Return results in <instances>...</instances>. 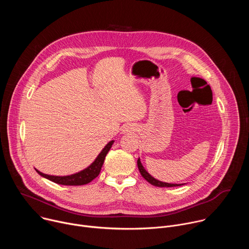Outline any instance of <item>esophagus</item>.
<instances>
[{"label": "esophagus", "mask_w": 249, "mask_h": 249, "mask_svg": "<svg viewBox=\"0 0 249 249\" xmlns=\"http://www.w3.org/2000/svg\"><path fill=\"white\" fill-rule=\"evenodd\" d=\"M134 132V127L131 125H125L122 128V133H133Z\"/></svg>", "instance_id": "obj_1"}]
</instances>
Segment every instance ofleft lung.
<instances>
[{"label": "left lung", "instance_id": "1", "mask_svg": "<svg viewBox=\"0 0 249 249\" xmlns=\"http://www.w3.org/2000/svg\"><path fill=\"white\" fill-rule=\"evenodd\" d=\"M137 163H138V168H139V170H140L142 176H143L144 178H145L149 183H151V184H153V185H155V186H158V187H176V186L184 185V184H181V183L177 184V183H167V182L160 181V180L156 179L155 177H153V176L145 169V167L143 166V164H142V162H141L140 158L138 159Z\"/></svg>", "mask_w": 249, "mask_h": 249}]
</instances>
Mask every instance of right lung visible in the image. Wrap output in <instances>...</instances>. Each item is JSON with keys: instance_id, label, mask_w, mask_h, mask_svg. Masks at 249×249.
Here are the masks:
<instances>
[{"instance_id": "add662e5", "label": "right lung", "mask_w": 249, "mask_h": 249, "mask_svg": "<svg viewBox=\"0 0 249 249\" xmlns=\"http://www.w3.org/2000/svg\"><path fill=\"white\" fill-rule=\"evenodd\" d=\"M114 143V141H110L109 143H107L102 151L98 154V156L96 157V159L93 160V162H91L88 167H86L85 169L71 174V175H65V176H58V175H49V174H45L41 171H39L38 169L35 168V170L37 171V173L39 175H41L44 178L49 179L52 182H55L57 184H61V185H85L89 183L91 180H93L95 177L98 176L100 169L102 167V164L104 162L105 157L107 155V153L109 152V150L111 149L112 145Z\"/></svg>"}]
</instances>
